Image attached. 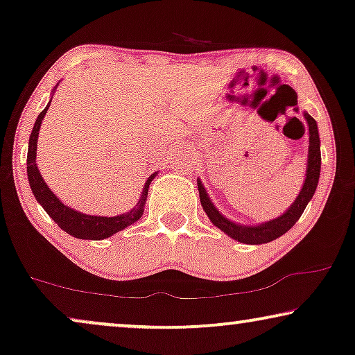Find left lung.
Listing matches in <instances>:
<instances>
[{"label":"left lung","instance_id":"1","mask_svg":"<svg viewBox=\"0 0 355 355\" xmlns=\"http://www.w3.org/2000/svg\"><path fill=\"white\" fill-rule=\"evenodd\" d=\"M304 118L307 121L309 128V155H307V169H305V179L300 189L299 196L295 197L288 210L278 218L273 220L260 223V225H241V223H234L223 215L218 208L213 205L210 200V196L203 187L200 179H197L198 186V196H200V203L205 210L207 216L215 225L218 230H221L225 234H227L231 239L242 244L259 245L266 244L278 239L284 232H288L293 227L307 207V203L312 200L315 191H317L318 179H320V168H322V153H320V135H318V125L312 116L307 111H304Z\"/></svg>","mask_w":355,"mask_h":355}]
</instances>
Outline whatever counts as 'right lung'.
<instances>
[{
    "label": "right lung",
    "instance_id": "1",
    "mask_svg": "<svg viewBox=\"0 0 355 355\" xmlns=\"http://www.w3.org/2000/svg\"><path fill=\"white\" fill-rule=\"evenodd\" d=\"M53 95H55V92L51 94V98ZM51 98L48 101L46 108L38 114L35 124H33L31 137H28L27 176H28V184H31L32 193L35 196L37 202L43 207V210L50 215L51 220L55 221L62 231L67 232V234H71L72 237H77V239H90V241L106 239V237L116 234V232H119L121 230H125V227L134 225L135 221L142 218L145 202H147V196H148V187L155 179V176H157V173H153L152 176L147 179V182H145L142 196H140L137 205H135L130 211L123 213V215H118V216L87 215V213H80L74 210V208L64 205V203H62L60 198L53 193L51 189L48 187V184L43 181L40 169H38L37 162H35L38 132H40L42 121L45 118L48 108H50Z\"/></svg>",
    "mask_w": 355,
    "mask_h": 355
}]
</instances>
